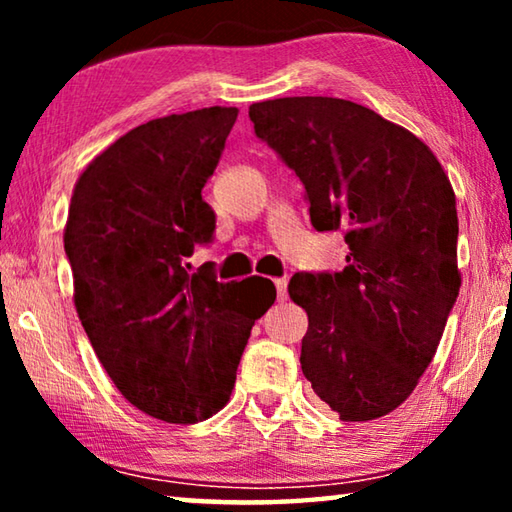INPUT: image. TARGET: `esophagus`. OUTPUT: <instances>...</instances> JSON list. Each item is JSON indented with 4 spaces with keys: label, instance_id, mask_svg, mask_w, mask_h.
Wrapping results in <instances>:
<instances>
[{
    "label": "esophagus",
    "instance_id": "34e87169",
    "mask_svg": "<svg viewBox=\"0 0 512 512\" xmlns=\"http://www.w3.org/2000/svg\"><path fill=\"white\" fill-rule=\"evenodd\" d=\"M275 289H277V300H287V280L280 277V280H275Z\"/></svg>",
    "mask_w": 512,
    "mask_h": 512
}]
</instances>
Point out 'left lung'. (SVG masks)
Here are the masks:
<instances>
[{
	"instance_id": "left-lung-1",
	"label": "left lung",
	"mask_w": 512,
	"mask_h": 512,
	"mask_svg": "<svg viewBox=\"0 0 512 512\" xmlns=\"http://www.w3.org/2000/svg\"><path fill=\"white\" fill-rule=\"evenodd\" d=\"M248 115L305 185L311 225L348 230L341 273L289 282L309 316L302 372L341 420L388 415L418 386L461 289L452 183L420 137L359 103L284 97Z\"/></svg>"
}]
</instances>
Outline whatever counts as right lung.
<instances>
[{
    "label": "right lung",
    "instance_id": "1",
    "mask_svg": "<svg viewBox=\"0 0 512 512\" xmlns=\"http://www.w3.org/2000/svg\"><path fill=\"white\" fill-rule=\"evenodd\" d=\"M237 115L212 106L146 121L85 167L69 203L63 241L85 334L119 393L171 424L230 402L250 329L275 302L264 277L216 282L183 264L212 239L201 189Z\"/></svg>",
    "mask_w": 512,
    "mask_h": 512
}]
</instances>
